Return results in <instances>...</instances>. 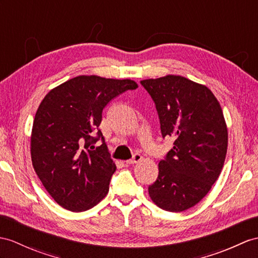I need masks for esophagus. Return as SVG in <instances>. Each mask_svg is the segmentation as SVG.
<instances>
[{
    "mask_svg": "<svg viewBox=\"0 0 258 258\" xmlns=\"http://www.w3.org/2000/svg\"><path fill=\"white\" fill-rule=\"evenodd\" d=\"M141 160H142V156L140 154H135L133 159L127 160V161H125V163H127V164H136V163L140 162Z\"/></svg>",
    "mask_w": 258,
    "mask_h": 258,
    "instance_id": "1",
    "label": "esophagus"
}]
</instances>
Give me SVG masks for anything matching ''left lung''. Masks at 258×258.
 <instances>
[{
    "mask_svg": "<svg viewBox=\"0 0 258 258\" xmlns=\"http://www.w3.org/2000/svg\"><path fill=\"white\" fill-rule=\"evenodd\" d=\"M141 84L155 104L162 137L174 139L149 195L163 210L185 211L209 192L222 171L228 149L222 108L208 87L180 75Z\"/></svg>",
    "mask_w": 258,
    "mask_h": 258,
    "instance_id": "left-lung-1",
    "label": "left lung"
}]
</instances>
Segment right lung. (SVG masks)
Wrapping results in <instances>:
<instances>
[{"label": "right lung", "mask_w": 258, "mask_h": 258, "mask_svg": "<svg viewBox=\"0 0 258 258\" xmlns=\"http://www.w3.org/2000/svg\"><path fill=\"white\" fill-rule=\"evenodd\" d=\"M137 87L129 79L80 75L42 99L31 130V162L43 187L64 209L86 211L107 195L116 165L98 129L102 112L112 98ZM99 139L102 144L94 150Z\"/></svg>", "instance_id": "1"}]
</instances>
